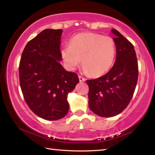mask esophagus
Segmentation results:
<instances>
[{"label": "esophagus", "mask_w": 155, "mask_h": 155, "mask_svg": "<svg viewBox=\"0 0 155 155\" xmlns=\"http://www.w3.org/2000/svg\"><path fill=\"white\" fill-rule=\"evenodd\" d=\"M78 78H79V80H80V82H84V81L86 80L84 78H82V76H80V75L78 76Z\"/></svg>", "instance_id": "esophagus-1"}]
</instances>
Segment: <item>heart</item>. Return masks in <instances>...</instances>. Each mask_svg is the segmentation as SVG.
Wrapping results in <instances>:
<instances>
[{
    "label": "heart",
    "instance_id": "heart-1",
    "mask_svg": "<svg viewBox=\"0 0 155 155\" xmlns=\"http://www.w3.org/2000/svg\"><path fill=\"white\" fill-rule=\"evenodd\" d=\"M116 53V44L112 38L87 32L71 38L69 46L61 49V55L68 70H75L82 59L83 72L97 77L110 69Z\"/></svg>",
    "mask_w": 155,
    "mask_h": 155
}]
</instances>
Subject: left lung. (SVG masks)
I'll use <instances>...</instances> for the list:
<instances>
[{
  "instance_id": "1",
  "label": "left lung",
  "mask_w": 155,
  "mask_h": 155,
  "mask_svg": "<svg viewBox=\"0 0 155 155\" xmlns=\"http://www.w3.org/2000/svg\"><path fill=\"white\" fill-rule=\"evenodd\" d=\"M116 47L113 67L101 78L87 80L89 107L96 115L112 117L127 107L137 84L138 62L134 48L118 30L111 29Z\"/></svg>"
}]
</instances>
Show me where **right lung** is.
Returning <instances> with one entry per match:
<instances>
[{"label":"right lung","instance_id":"obj_1","mask_svg":"<svg viewBox=\"0 0 155 155\" xmlns=\"http://www.w3.org/2000/svg\"><path fill=\"white\" fill-rule=\"evenodd\" d=\"M62 30L46 29L26 44L19 64V81L23 97L39 117L56 120L67 114L68 93L79 82L59 61Z\"/></svg>","mask_w":155,"mask_h":155}]
</instances>
